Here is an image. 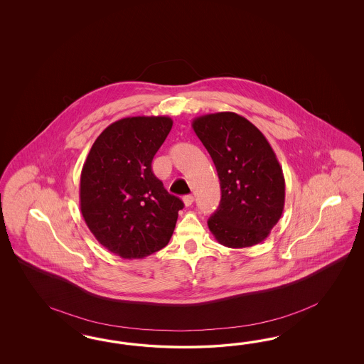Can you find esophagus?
I'll list each match as a JSON object with an SVG mask.
<instances>
[{"instance_id":"1","label":"esophagus","mask_w":364,"mask_h":364,"mask_svg":"<svg viewBox=\"0 0 364 364\" xmlns=\"http://www.w3.org/2000/svg\"><path fill=\"white\" fill-rule=\"evenodd\" d=\"M193 200H195V198H193L192 195H187V196H184V198H183V201H184V205H186V207H189V205H192Z\"/></svg>"}]
</instances>
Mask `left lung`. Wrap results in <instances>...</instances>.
Listing matches in <instances>:
<instances>
[{
  "instance_id": "obj_1",
  "label": "left lung",
  "mask_w": 364,
  "mask_h": 364,
  "mask_svg": "<svg viewBox=\"0 0 364 364\" xmlns=\"http://www.w3.org/2000/svg\"><path fill=\"white\" fill-rule=\"evenodd\" d=\"M220 178L221 200L208 220L215 239L228 248L263 242L284 210L286 181L272 146L254 124L233 112L193 119Z\"/></svg>"
}]
</instances>
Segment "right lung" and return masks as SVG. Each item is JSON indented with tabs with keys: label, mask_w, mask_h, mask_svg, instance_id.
<instances>
[{
	"label": "right lung",
	"mask_w": 364,
	"mask_h": 364,
	"mask_svg": "<svg viewBox=\"0 0 364 364\" xmlns=\"http://www.w3.org/2000/svg\"><path fill=\"white\" fill-rule=\"evenodd\" d=\"M173 122L136 116L112 122L92 145L80 177V210L102 247L122 259L164 248L184 204L152 172Z\"/></svg>",
	"instance_id": "obj_1"
}]
</instances>
